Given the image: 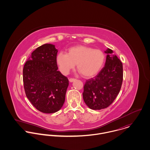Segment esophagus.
<instances>
[{
	"label": "esophagus",
	"mask_w": 150,
	"mask_h": 150,
	"mask_svg": "<svg viewBox=\"0 0 150 150\" xmlns=\"http://www.w3.org/2000/svg\"><path fill=\"white\" fill-rule=\"evenodd\" d=\"M75 80H76V79H72V78H71V79H69V81H70V83H72V82L74 81Z\"/></svg>",
	"instance_id": "obj_1"
}]
</instances>
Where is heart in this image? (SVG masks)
I'll return each mask as SVG.
<instances>
[{
    "mask_svg": "<svg viewBox=\"0 0 150 150\" xmlns=\"http://www.w3.org/2000/svg\"><path fill=\"white\" fill-rule=\"evenodd\" d=\"M105 59V54L102 51L84 45L71 47L67 54L61 52L56 57L57 64L62 73L68 74L77 64V69L85 77L96 74L103 66Z\"/></svg>",
    "mask_w": 150,
    "mask_h": 150,
    "instance_id": "b5f03b06",
    "label": "heart"
}]
</instances>
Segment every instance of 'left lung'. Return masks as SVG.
Segmentation results:
<instances>
[{"label": "left lung", "instance_id": "left-lung-1", "mask_svg": "<svg viewBox=\"0 0 150 150\" xmlns=\"http://www.w3.org/2000/svg\"><path fill=\"white\" fill-rule=\"evenodd\" d=\"M105 67L93 78L86 80L84 86L83 99L86 106L92 110L108 107L115 100L121 89L123 80L122 64L107 48Z\"/></svg>", "mask_w": 150, "mask_h": 150}]
</instances>
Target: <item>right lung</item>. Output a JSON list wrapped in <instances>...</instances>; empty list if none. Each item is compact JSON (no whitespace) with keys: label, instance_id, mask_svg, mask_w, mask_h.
<instances>
[{"label":"right lung","instance_id":"1","mask_svg":"<svg viewBox=\"0 0 150 150\" xmlns=\"http://www.w3.org/2000/svg\"><path fill=\"white\" fill-rule=\"evenodd\" d=\"M57 52L55 45L44 44L32 53L23 69L26 96L44 113H54L62 108L69 86L67 78L57 70Z\"/></svg>","mask_w":150,"mask_h":150}]
</instances>
